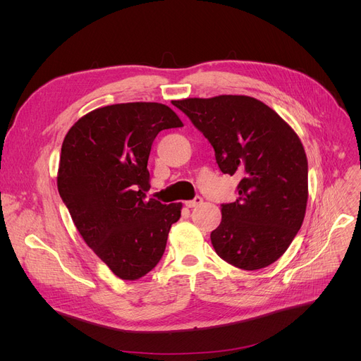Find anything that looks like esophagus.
Here are the masks:
<instances>
[{
	"label": "esophagus",
	"mask_w": 361,
	"mask_h": 361,
	"mask_svg": "<svg viewBox=\"0 0 361 361\" xmlns=\"http://www.w3.org/2000/svg\"><path fill=\"white\" fill-rule=\"evenodd\" d=\"M202 202H203V197H202V196H196L193 200H187V202H185V206H187V207H196V206L202 204Z\"/></svg>",
	"instance_id": "1"
}]
</instances>
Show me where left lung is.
<instances>
[{"mask_svg": "<svg viewBox=\"0 0 361 361\" xmlns=\"http://www.w3.org/2000/svg\"><path fill=\"white\" fill-rule=\"evenodd\" d=\"M214 146L224 174L238 176V199L222 203L211 233L216 255L256 271L278 260L301 228L309 187L307 158L295 131L263 102L244 94L174 104Z\"/></svg>", "mask_w": 361, "mask_h": 361, "instance_id": "8db88e82", "label": "left lung"}]
</instances>
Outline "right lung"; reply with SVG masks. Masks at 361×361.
<instances>
[{
  "label": "right lung",
  "instance_id": "obj_1",
  "mask_svg": "<svg viewBox=\"0 0 361 361\" xmlns=\"http://www.w3.org/2000/svg\"><path fill=\"white\" fill-rule=\"evenodd\" d=\"M183 127L169 106L128 102L90 111L66 135L56 185L85 243L121 279L161 260L181 203L146 200L147 159L158 133Z\"/></svg>",
  "mask_w": 361,
  "mask_h": 361
}]
</instances>
